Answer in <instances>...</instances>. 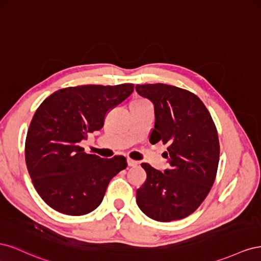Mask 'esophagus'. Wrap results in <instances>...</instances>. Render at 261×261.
<instances>
[{
  "mask_svg": "<svg viewBox=\"0 0 261 261\" xmlns=\"http://www.w3.org/2000/svg\"><path fill=\"white\" fill-rule=\"evenodd\" d=\"M127 164H128V167H137V165H138V162H137V161H135V160L127 159Z\"/></svg>",
  "mask_w": 261,
  "mask_h": 261,
  "instance_id": "esophagus-1",
  "label": "esophagus"
}]
</instances>
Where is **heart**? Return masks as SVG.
I'll use <instances>...</instances> for the list:
<instances>
[{
    "instance_id": "1",
    "label": "heart",
    "mask_w": 261,
    "mask_h": 261,
    "mask_svg": "<svg viewBox=\"0 0 261 261\" xmlns=\"http://www.w3.org/2000/svg\"><path fill=\"white\" fill-rule=\"evenodd\" d=\"M144 102H146L145 100H141V99H138V100H134L130 105H140V103H144Z\"/></svg>"
}]
</instances>
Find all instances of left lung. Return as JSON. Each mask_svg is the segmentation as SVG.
<instances>
[{"label": "left lung", "mask_w": 261, "mask_h": 261, "mask_svg": "<svg viewBox=\"0 0 261 261\" xmlns=\"http://www.w3.org/2000/svg\"><path fill=\"white\" fill-rule=\"evenodd\" d=\"M139 96L152 102V145L169 144L170 167L163 172L141 163L147 173L136 202L145 215L160 222L184 219L198 208L217 175L220 146L216 125L196 94L164 84L137 85Z\"/></svg>", "instance_id": "left-lung-1"}]
</instances>
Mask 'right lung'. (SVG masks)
<instances>
[{"mask_svg": "<svg viewBox=\"0 0 261 261\" xmlns=\"http://www.w3.org/2000/svg\"><path fill=\"white\" fill-rule=\"evenodd\" d=\"M133 84L60 89L37 109L27 133L25 158L34 186L52 209L84 216L99 207L108 185L126 169L125 156L102 159L80 146L103 127L108 111L128 98Z\"/></svg>", "mask_w": 261, "mask_h": 261, "instance_id": "right-lung-1", "label": "right lung"}]
</instances>
